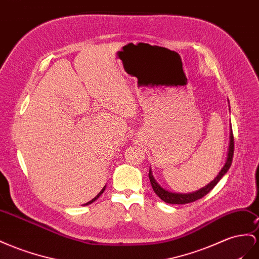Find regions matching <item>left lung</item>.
<instances>
[{
	"mask_svg": "<svg viewBox=\"0 0 259 259\" xmlns=\"http://www.w3.org/2000/svg\"><path fill=\"white\" fill-rule=\"evenodd\" d=\"M230 107V106H229ZM234 139H233V133H232V127L230 126V136H229V147H228V155H227V160L225 165L222 166V169L210 183H208L206 186L199 188L198 191H195L192 193H174L166 191L164 188L160 185L156 179L152 176V171L149 169V180L152 186V190L155 191V193L158 195L159 198H161L166 204H178V205H183V204H188V202H193L197 199H200L201 197H204L205 195H207L209 192H210L212 188L217 185V183L226 176V173L229 171L230 166L232 164V160H233V151H234Z\"/></svg>",
	"mask_w": 259,
	"mask_h": 259,
	"instance_id": "1",
	"label": "left lung"
}]
</instances>
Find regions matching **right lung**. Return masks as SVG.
I'll use <instances>...</instances> for the list:
<instances>
[{
	"label": "right lung",
	"mask_w": 259,
	"mask_h": 259,
	"mask_svg": "<svg viewBox=\"0 0 259 259\" xmlns=\"http://www.w3.org/2000/svg\"><path fill=\"white\" fill-rule=\"evenodd\" d=\"M104 190H106V186H103V188H102V190L100 191V193H99V194H98V195H97V196H96V197H95L94 199H92V200H90V201L86 202V204H83V205H85V206H87V205H90V204H93V202H94L95 200H97L98 198H99V196H100V195H101V194H102V193L104 192Z\"/></svg>",
	"instance_id": "obj_1"
}]
</instances>
